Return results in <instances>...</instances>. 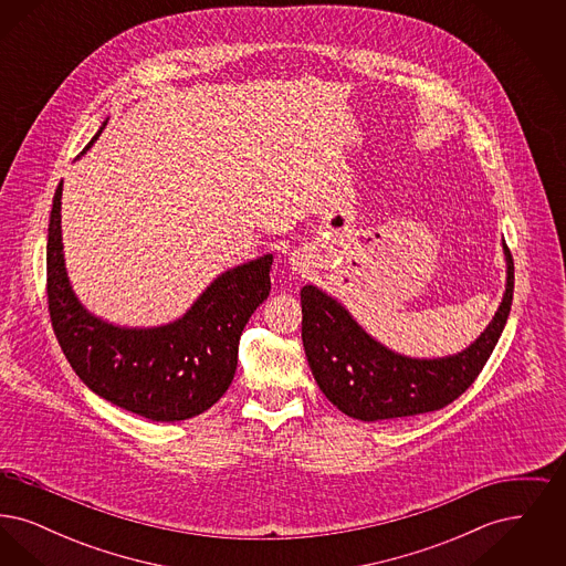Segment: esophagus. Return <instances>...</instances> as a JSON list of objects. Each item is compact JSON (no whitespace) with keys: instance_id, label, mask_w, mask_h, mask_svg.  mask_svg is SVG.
I'll use <instances>...</instances> for the list:
<instances>
[{"instance_id":"obj_1","label":"esophagus","mask_w":566,"mask_h":566,"mask_svg":"<svg viewBox=\"0 0 566 566\" xmlns=\"http://www.w3.org/2000/svg\"><path fill=\"white\" fill-rule=\"evenodd\" d=\"M289 265H291V270L298 273V275H305L310 268L314 265V261H312V254L307 252V250H296L291 254V259H289Z\"/></svg>"}]
</instances>
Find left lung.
<instances>
[{
	"mask_svg": "<svg viewBox=\"0 0 566 566\" xmlns=\"http://www.w3.org/2000/svg\"><path fill=\"white\" fill-rule=\"evenodd\" d=\"M503 254L505 293L492 321L471 346L439 358H413L386 348L335 296L314 284L303 286L301 339L324 397L363 422L418 416L452 403L480 376L510 318L513 259L505 242Z\"/></svg>",
	"mask_w": 566,
	"mask_h": 566,
	"instance_id": "1",
	"label": "left lung"
}]
</instances>
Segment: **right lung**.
Returning <instances> with one entry per match:
<instances>
[{"instance_id": "obj_1", "label": "right lung", "mask_w": 566, "mask_h": 566, "mask_svg": "<svg viewBox=\"0 0 566 566\" xmlns=\"http://www.w3.org/2000/svg\"><path fill=\"white\" fill-rule=\"evenodd\" d=\"M108 118L93 135L106 129ZM61 192L54 190L46 289L59 346L76 376L102 399L153 422L189 420L227 392L238 369L243 326L270 296L273 254L220 273L185 316L161 326H120L91 314L74 293L61 238Z\"/></svg>"}]
</instances>
